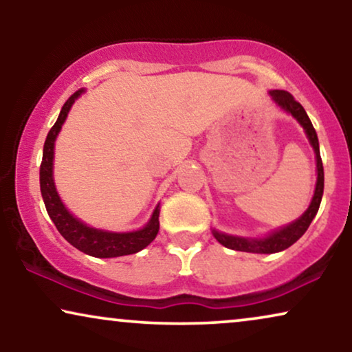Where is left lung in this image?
I'll use <instances>...</instances> for the list:
<instances>
[{
  "label": "left lung",
  "instance_id": "left-lung-1",
  "mask_svg": "<svg viewBox=\"0 0 352 352\" xmlns=\"http://www.w3.org/2000/svg\"><path fill=\"white\" fill-rule=\"evenodd\" d=\"M272 99L276 100V104L280 105L283 110H287L288 113H292L298 122L301 123V126L305 128L307 134V139H309L311 146L314 147L316 152V160H317V184H316V192L314 197H312V201L309 208L306 210V213L301 216L300 219H296L295 223L288 224L287 228L280 230H276V232L269 235L266 239H243V237H234V235H226L221 234L218 230H213V235L216 240L224 247L230 250H237V252H247V253H277L282 252L288 247H292L293 243L296 242L298 239L301 237L302 234L306 232L309 224L314 219L320 206L322 194H324V166H322V158H320V151H319V139H317L316 129L312 126L309 117H307L306 110L302 109V105L298 102V100L293 98V96L288 93V91L282 89H274L271 91Z\"/></svg>",
  "mask_w": 352,
  "mask_h": 352
}]
</instances>
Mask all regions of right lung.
<instances>
[{
    "label": "right lung",
    "mask_w": 352,
    "mask_h": 352,
    "mask_svg": "<svg viewBox=\"0 0 352 352\" xmlns=\"http://www.w3.org/2000/svg\"><path fill=\"white\" fill-rule=\"evenodd\" d=\"M83 93V89L75 91L74 94L67 99V102L62 107L59 118L54 123V126L47 133L45 147H43V160L40 165V187L41 195L45 200V206L47 214L56 224L57 230H59L62 237H64L70 245L78 248L89 256L96 258H117L124 256V254H133L141 252L146 248L158 234V214L160 210L158 206L153 211L151 221L147 226L141 230H134V232H107V230H99L94 228H88V226L81 223L76 218H74L67 208L62 204L59 195H57L54 181H52V158H54V141L59 134L62 123L65 122L67 113L75 102V99Z\"/></svg>",
    "instance_id": "right-lung-1"
}]
</instances>
